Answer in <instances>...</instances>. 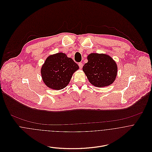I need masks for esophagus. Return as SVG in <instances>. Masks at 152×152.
<instances>
[{"label":"esophagus","instance_id":"34e87169","mask_svg":"<svg viewBox=\"0 0 152 152\" xmlns=\"http://www.w3.org/2000/svg\"><path fill=\"white\" fill-rule=\"evenodd\" d=\"M78 65H79V66H80V68H83V64L81 63H78Z\"/></svg>","mask_w":152,"mask_h":152}]
</instances>
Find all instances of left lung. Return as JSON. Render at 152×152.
I'll return each instance as SVG.
<instances>
[{
  "mask_svg": "<svg viewBox=\"0 0 152 152\" xmlns=\"http://www.w3.org/2000/svg\"><path fill=\"white\" fill-rule=\"evenodd\" d=\"M88 63L83 66L90 83L97 87H105L112 84L117 75L116 62L105 54L91 53L87 57Z\"/></svg>",
  "mask_w": 152,
  "mask_h": 152,
  "instance_id": "8db88e82",
  "label": "left lung"
}]
</instances>
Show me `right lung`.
<instances>
[{
    "mask_svg": "<svg viewBox=\"0 0 152 152\" xmlns=\"http://www.w3.org/2000/svg\"><path fill=\"white\" fill-rule=\"evenodd\" d=\"M79 66L63 53L48 56L42 66L41 74L45 84L51 89L60 90L69 84Z\"/></svg>",
    "mask_w": 152,
    "mask_h": 152,
    "instance_id": "add662e5",
    "label": "right lung"
}]
</instances>
